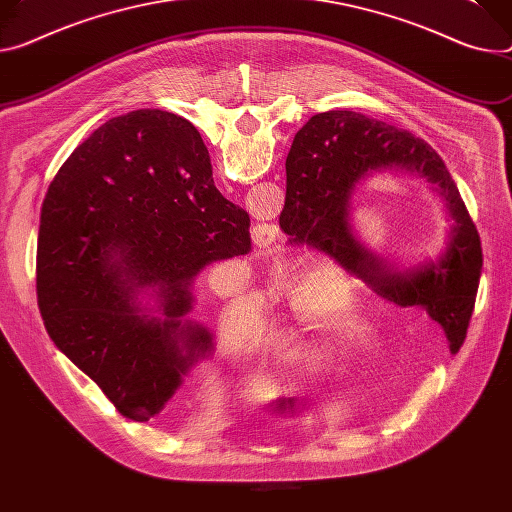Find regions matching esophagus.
<instances>
[{"mask_svg": "<svg viewBox=\"0 0 512 512\" xmlns=\"http://www.w3.org/2000/svg\"><path fill=\"white\" fill-rule=\"evenodd\" d=\"M280 239V230L273 224H257L253 228V243L261 249V251H271Z\"/></svg>", "mask_w": 512, "mask_h": 512, "instance_id": "34e87169", "label": "esophagus"}]
</instances>
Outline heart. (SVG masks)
<instances>
[{"label":"heart","mask_w":512,"mask_h":512,"mask_svg":"<svg viewBox=\"0 0 512 512\" xmlns=\"http://www.w3.org/2000/svg\"><path fill=\"white\" fill-rule=\"evenodd\" d=\"M341 280L339 271L322 267L284 275L282 286L290 298L292 314L284 327H275L271 333V353L282 355L292 347V357L302 363H316L318 359L333 355L339 359L357 357L363 353V341L351 335L349 324L339 314L322 308V292ZM222 327L228 343L245 353H255L263 347L267 337V318L257 296H239L230 300L222 314ZM298 330L305 333L296 340ZM357 331V329H355ZM344 341L341 342L340 339ZM295 345L292 346L291 343Z\"/></svg>","instance_id":"obj_1"}]
</instances>
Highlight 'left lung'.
Instances as JSON below:
<instances>
[{
    "instance_id": "1",
    "label": "left lung",
    "mask_w": 512,
    "mask_h": 512,
    "mask_svg": "<svg viewBox=\"0 0 512 512\" xmlns=\"http://www.w3.org/2000/svg\"><path fill=\"white\" fill-rule=\"evenodd\" d=\"M288 163L292 173L280 214L288 243L329 255L384 300L425 308L461 345L482 273V243L451 173L423 138L357 112L331 110L312 116L296 132ZM386 168L423 174L446 198L454 224L448 249L437 262L402 272L352 235L348 212L354 188Z\"/></svg>"
}]
</instances>
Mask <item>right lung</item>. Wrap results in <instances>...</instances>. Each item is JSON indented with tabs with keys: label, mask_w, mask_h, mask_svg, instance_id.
<instances>
[{
	"label": "right lung",
	"mask_w": 512,
	"mask_h": 512,
	"mask_svg": "<svg viewBox=\"0 0 512 512\" xmlns=\"http://www.w3.org/2000/svg\"><path fill=\"white\" fill-rule=\"evenodd\" d=\"M249 214L214 185L200 132L163 110H134L91 132L49 185L38 230L36 296L59 351L116 410L145 423L212 335L183 322L194 277L251 251ZM151 287L162 318L135 294Z\"/></svg>",
	"instance_id": "right-lung-1"
}]
</instances>
